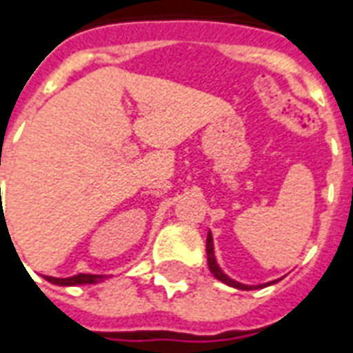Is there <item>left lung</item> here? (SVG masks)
Returning a JSON list of instances; mask_svg holds the SVG:
<instances>
[{"instance_id": "obj_1", "label": "left lung", "mask_w": 353, "mask_h": 353, "mask_svg": "<svg viewBox=\"0 0 353 353\" xmlns=\"http://www.w3.org/2000/svg\"><path fill=\"white\" fill-rule=\"evenodd\" d=\"M205 250H207V265H209V270H211L212 276H214V278L219 279V281H222V283L230 285V287H235V289H239V290L263 289V287H266V285L276 283V279H274V281H270V283H263V285H244V283H241V281H235V279H231L230 276H228V274H225L224 270L220 268L219 263H216V257H214V242H212L211 231L207 233Z\"/></svg>"}]
</instances>
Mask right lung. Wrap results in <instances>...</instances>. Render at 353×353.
Masks as SVG:
<instances>
[{
  "mask_svg": "<svg viewBox=\"0 0 353 353\" xmlns=\"http://www.w3.org/2000/svg\"><path fill=\"white\" fill-rule=\"evenodd\" d=\"M46 281H50L53 285H61V287H75V285H94L103 281L107 276L101 274H77L72 278H51V276H44Z\"/></svg>",
  "mask_w": 353,
  "mask_h": 353,
  "instance_id": "right-lung-1",
  "label": "right lung"
}]
</instances>
